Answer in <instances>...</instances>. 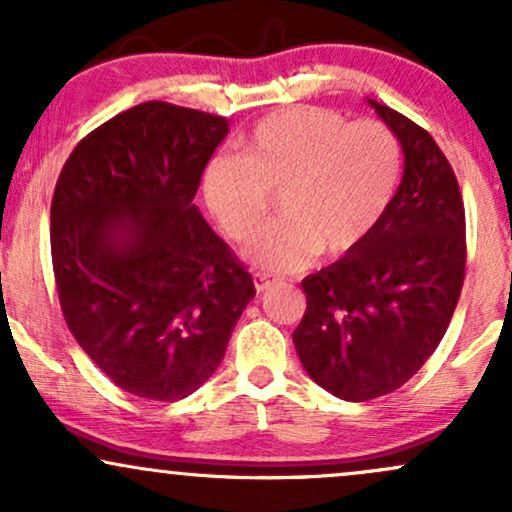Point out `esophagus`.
<instances>
[{
	"mask_svg": "<svg viewBox=\"0 0 512 512\" xmlns=\"http://www.w3.org/2000/svg\"><path fill=\"white\" fill-rule=\"evenodd\" d=\"M252 281H255L257 293H264L267 289H272V284H274L272 276L264 274V272H255V274H252Z\"/></svg>",
	"mask_w": 512,
	"mask_h": 512,
	"instance_id": "1",
	"label": "esophagus"
}]
</instances>
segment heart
I'll return each instance as SVG.
<instances>
[{
	"instance_id": "1",
	"label": "heart",
	"mask_w": 512,
	"mask_h": 512,
	"mask_svg": "<svg viewBox=\"0 0 512 512\" xmlns=\"http://www.w3.org/2000/svg\"><path fill=\"white\" fill-rule=\"evenodd\" d=\"M399 168V144L385 125L303 105L257 122L238 156L211 158L202 192L221 231L238 243L262 231L272 195H281L284 219L245 257L267 272H296L317 252L337 260L366 243L395 199Z\"/></svg>"
}]
</instances>
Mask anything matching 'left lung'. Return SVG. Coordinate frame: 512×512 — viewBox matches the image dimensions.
<instances>
[{
    "instance_id": "1",
    "label": "left lung",
    "mask_w": 512,
    "mask_h": 512,
    "mask_svg": "<svg viewBox=\"0 0 512 512\" xmlns=\"http://www.w3.org/2000/svg\"><path fill=\"white\" fill-rule=\"evenodd\" d=\"M368 105L402 144V182L361 248L301 281L308 308L293 332L310 378L346 402L395 392L424 366L460 301L467 262L448 158L409 117Z\"/></svg>"
}]
</instances>
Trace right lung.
I'll list each match as a JSON object with an SVG mask.
<instances>
[{
	"instance_id": "obj_1",
	"label": "right lung",
	"mask_w": 512,
	"mask_h": 512,
	"mask_svg": "<svg viewBox=\"0 0 512 512\" xmlns=\"http://www.w3.org/2000/svg\"><path fill=\"white\" fill-rule=\"evenodd\" d=\"M226 117L149 101L64 163L50 248L64 320L117 387L178 402L214 375L255 284L192 204Z\"/></svg>"
}]
</instances>
